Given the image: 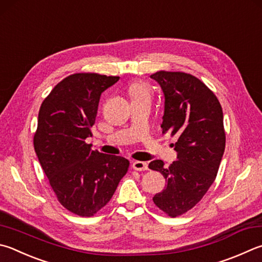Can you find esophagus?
I'll return each instance as SVG.
<instances>
[{
  "mask_svg": "<svg viewBox=\"0 0 262 262\" xmlns=\"http://www.w3.org/2000/svg\"><path fill=\"white\" fill-rule=\"evenodd\" d=\"M133 168L135 170H146L147 169V164L144 161H139L136 160L133 163Z\"/></svg>",
  "mask_w": 262,
  "mask_h": 262,
  "instance_id": "34e87169",
  "label": "esophagus"
}]
</instances>
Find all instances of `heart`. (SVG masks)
Returning <instances> with one entry per match:
<instances>
[{"label": "heart", "instance_id": "1", "mask_svg": "<svg viewBox=\"0 0 262 262\" xmlns=\"http://www.w3.org/2000/svg\"><path fill=\"white\" fill-rule=\"evenodd\" d=\"M129 94L132 98L141 97V96H149V89L146 85L142 82H134L130 84Z\"/></svg>", "mask_w": 262, "mask_h": 262}]
</instances>
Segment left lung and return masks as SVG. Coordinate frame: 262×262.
<instances>
[{
	"mask_svg": "<svg viewBox=\"0 0 262 262\" xmlns=\"http://www.w3.org/2000/svg\"><path fill=\"white\" fill-rule=\"evenodd\" d=\"M150 77L165 95L163 133L178 137L177 161L168 167L163 160L149 164L167 182L154 203L177 217L196 206L216 178L226 147L222 107L212 90L191 74L158 71Z\"/></svg>",
	"mask_w": 262,
	"mask_h": 262,
	"instance_id": "obj_1",
	"label": "left lung"
}]
</instances>
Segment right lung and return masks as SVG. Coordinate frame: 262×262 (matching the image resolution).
I'll use <instances>...</instances> for the list:
<instances>
[{"mask_svg":"<svg viewBox=\"0 0 262 262\" xmlns=\"http://www.w3.org/2000/svg\"><path fill=\"white\" fill-rule=\"evenodd\" d=\"M119 77L74 73L42 102L33 139L35 154L58 202L79 216H93L110 202L129 161L92 150L99 97Z\"/></svg>","mask_w":262,"mask_h":262,"instance_id":"right-lung-1","label":"right lung"}]
</instances>
